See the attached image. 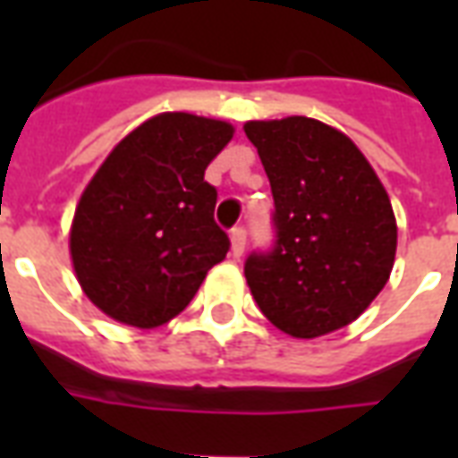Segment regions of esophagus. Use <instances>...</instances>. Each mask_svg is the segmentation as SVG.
Listing matches in <instances>:
<instances>
[{"label": "esophagus", "mask_w": 458, "mask_h": 458, "mask_svg": "<svg viewBox=\"0 0 458 458\" xmlns=\"http://www.w3.org/2000/svg\"><path fill=\"white\" fill-rule=\"evenodd\" d=\"M245 240H248V233H245L242 225H235L230 230V252H233V258H240L245 252Z\"/></svg>", "instance_id": "esophagus-1"}]
</instances>
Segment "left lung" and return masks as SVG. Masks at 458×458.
I'll return each mask as SVG.
<instances>
[{"label":"left lung","instance_id":"8db88e82","mask_svg":"<svg viewBox=\"0 0 458 458\" xmlns=\"http://www.w3.org/2000/svg\"><path fill=\"white\" fill-rule=\"evenodd\" d=\"M269 179L272 248L245 259L262 314L294 338L348 327L387 284L397 225L383 183L345 134L311 117L248 122Z\"/></svg>","mask_w":458,"mask_h":458}]
</instances>
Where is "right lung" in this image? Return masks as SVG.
Segmentation results:
<instances>
[{
	"instance_id": "obj_1",
	"label": "right lung",
	"mask_w": 458,
	"mask_h": 458,
	"mask_svg": "<svg viewBox=\"0 0 458 458\" xmlns=\"http://www.w3.org/2000/svg\"><path fill=\"white\" fill-rule=\"evenodd\" d=\"M233 137L228 122L164 113L127 134L81 196L71 258L81 287L107 317L137 328L189 307L228 255L206 166Z\"/></svg>"
}]
</instances>
